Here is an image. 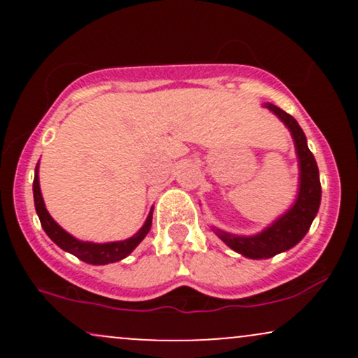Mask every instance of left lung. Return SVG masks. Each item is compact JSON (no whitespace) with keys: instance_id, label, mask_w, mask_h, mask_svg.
I'll list each match as a JSON object with an SVG mask.
<instances>
[{"instance_id":"1","label":"left lung","mask_w":358,"mask_h":358,"mask_svg":"<svg viewBox=\"0 0 358 358\" xmlns=\"http://www.w3.org/2000/svg\"><path fill=\"white\" fill-rule=\"evenodd\" d=\"M269 110L285 122L293 136L299 163V188L294 203L287 212L282 213L269 227L256 236H236V234L220 231L213 227V232L220 237L232 250L249 259H268L279 252L294 248L306 232L316 217L322 200V185L316 166V159L306 145V136L299 127L296 119L279 109L274 104H264Z\"/></svg>"}]
</instances>
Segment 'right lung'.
Here are the masks:
<instances>
[{"instance_id":"obj_1","label":"right lung","mask_w":358,"mask_h":358,"mask_svg":"<svg viewBox=\"0 0 358 358\" xmlns=\"http://www.w3.org/2000/svg\"><path fill=\"white\" fill-rule=\"evenodd\" d=\"M34 200H35V210L38 213L40 224H42L43 231L47 232V236L59 245L60 249L67 250V252L73 254L76 257H79L80 261L87 262V264L101 266V264H109V262H116L129 256L134 249L138 248V244L146 237V234L150 232L151 222H153V208H151L150 215L143 227L134 234L133 237L126 241H117V242H106V244H96V242H85L79 241L76 237L71 236L69 232H65L64 229L52 219V215L45 208V202L42 192H40V182H38V165L35 168V180H34Z\"/></svg>"}]
</instances>
